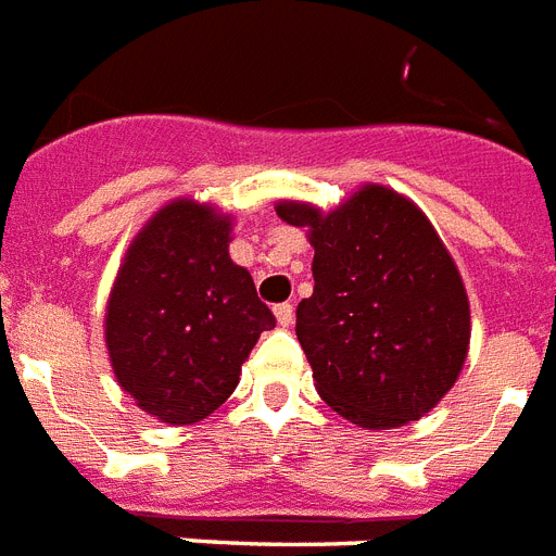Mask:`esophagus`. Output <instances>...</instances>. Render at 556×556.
I'll use <instances>...</instances> for the list:
<instances>
[{
    "label": "esophagus",
    "instance_id": "1",
    "mask_svg": "<svg viewBox=\"0 0 556 556\" xmlns=\"http://www.w3.org/2000/svg\"><path fill=\"white\" fill-rule=\"evenodd\" d=\"M275 318H278V324H281V327H292V321H295V306L278 304L275 306Z\"/></svg>",
    "mask_w": 556,
    "mask_h": 556
}]
</instances>
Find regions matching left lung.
<instances>
[{"instance_id": "1", "label": "left lung", "mask_w": 556, "mask_h": 556, "mask_svg": "<svg viewBox=\"0 0 556 556\" xmlns=\"http://www.w3.org/2000/svg\"><path fill=\"white\" fill-rule=\"evenodd\" d=\"M278 217L315 247L295 336L324 402L372 430L425 416L454 388L470 339L468 295L428 217L381 186L332 215L278 203Z\"/></svg>"}]
</instances>
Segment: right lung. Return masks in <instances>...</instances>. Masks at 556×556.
Returning <instances> with one entry per match:
<instances>
[{
    "mask_svg": "<svg viewBox=\"0 0 556 556\" xmlns=\"http://www.w3.org/2000/svg\"><path fill=\"white\" fill-rule=\"evenodd\" d=\"M273 309L229 257V220L175 201L137 235L111 290L105 344L119 388L172 425L206 419L232 396Z\"/></svg>",
    "mask_w": 556,
    "mask_h": 556,
    "instance_id": "obj_1",
    "label": "right lung"
}]
</instances>
